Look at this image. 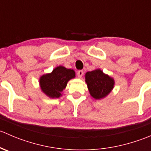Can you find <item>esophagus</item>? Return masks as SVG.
I'll return each instance as SVG.
<instances>
[{"label":"esophagus","mask_w":151,"mask_h":151,"mask_svg":"<svg viewBox=\"0 0 151 151\" xmlns=\"http://www.w3.org/2000/svg\"><path fill=\"white\" fill-rule=\"evenodd\" d=\"M83 74H84V72H83V70H79V71H77V77H78L79 78H81V77H83Z\"/></svg>","instance_id":"esophagus-1"}]
</instances>
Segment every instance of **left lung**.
Returning <instances> with one entry per match:
<instances>
[{
  "mask_svg": "<svg viewBox=\"0 0 151 151\" xmlns=\"http://www.w3.org/2000/svg\"><path fill=\"white\" fill-rule=\"evenodd\" d=\"M85 82L91 95L100 99L109 93L114 86V80L100 69L88 71L85 74Z\"/></svg>",
  "mask_w": 151,
  "mask_h": 151,
  "instance_id": "1",
  "label": "left lung"
}]
</instances>
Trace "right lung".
<instances>
[{"instance_id":"obj_1","label":"right lung","mask_w":151,"mask_h":151,"mask_svg":"<svg viewBox=\"0 0 151 151\" xmlns=\"http://www.w3.org/2000/svg\"><path fill=\"white\" fill-rule=\"evenodd\" d=\"M75 77V72L72 69H68L63 66H58L52 72L42 76L40 86L42 91L51 98H58L61 92L66 87L69 80Z\"/></svg>"}]
</instances>
